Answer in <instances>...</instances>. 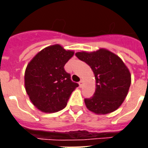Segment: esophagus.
<instances>
[{"mask_svg":"<svg viewBox=\"0 0 148 148\" xmlns=\"http://www.w3.org/2000/svg\"><path fill=\"white\" fill-rule=\"evenodd\" d=\"M78 84H79V87H83V84H83V80H81Z\"/></svg>","mask_w":148,"mask_h":148,"instance_id":"esophagus-1","label":"esophagus"}]
</instances>
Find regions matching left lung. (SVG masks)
<instances>
[{
	"label": "left lung",
	"mask_w": 148,
	"mask_h": 148,
	"mask_svg": "<svg viewBox=\"0 0 148 148\" xmlns=\"http://www.w3.org/2000/svg\"><path fill=\"white\" fill-rule=\"evenodd\" d=\"M75 56L87 64L95 75V93L84 99L87 109L96 114H108L118 109L131 83L130 73L122 60L105 49L92 53L78 52Z\"/></svg>",
	"instance_id": "8db88e82"
}]
</instances>
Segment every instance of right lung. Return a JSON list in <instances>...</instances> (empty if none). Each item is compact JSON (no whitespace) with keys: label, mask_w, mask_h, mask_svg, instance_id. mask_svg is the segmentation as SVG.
<instances>
[{"label":"right lung","mask_w":148,"mask_h":148,"mask_svg":"<svg viewBox=\"0 0 148 148\" xmlns=\"http://www.w3.org/2000/svg\"><path fill=\"white\" fill-rule=\"evenodd\" d=\"M73 55V51L65 50L56 44L40 51L28 64L24 75L26 91L39 110L44 113L61 110L78 87L64 68Z\"/></svg>","instance_id":"add662e5"}]
</instances>
